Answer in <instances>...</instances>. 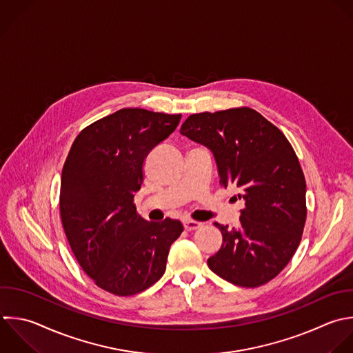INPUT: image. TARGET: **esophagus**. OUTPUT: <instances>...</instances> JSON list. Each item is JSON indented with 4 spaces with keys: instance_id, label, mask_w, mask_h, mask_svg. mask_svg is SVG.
Segmentation results:
<instances>
[{
    "instance_id": "esophagus-1",
    "label": "esophagus",
    "mask_w": 353,
    "mask_h": 353,
    "mask_svg": "<svg viewBox=\"0 0 353 353\" xmlns=\"http://www.w3.org/2000/svg\"><path fill=\"white\" fill-rule=\"evenodd\" d=\"M183 226H185V229L186 230H196V229H199L200 226H201V223L200 222H197V221H192V219H183Z\"/></svg>"
}]
</instances>
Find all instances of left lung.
<instances>
[{"label": "left lung", "instance_id": "left-lung-1", "mask_svg": "<svg viewBox=\"0 0 353 353\" xmlns=\"http://www.w3.org/2000/svg\"><path fill=\"white\" fill-rule=\"evenodd\" d=\"M181 134L208 148L219 183L244 201L237 229L215 226L222 245L208 268L240 287L276 277L296 251L306 219V183L284 134L250 108L189 116Z\"/></svg>", "mask_w": 353, "mask_h": 353}]
</instances>
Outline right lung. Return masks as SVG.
<instances>
[{"mask_svg": "<svg viewBox=\"0 0 353 353\" xmlns=\"http://www.w3.org/2000/svg\"><path fill=\"white\" fill-rule=\"evenodd\" d=\"M181 117L117 110L84 128L65 161L59 205L66 237L83 270L112 294L128 296L153 285L183 230L176 219H143L134 204L146 156Z\"/></svg>", "mask_w": 353, "mask_h": 353, "instance_id": "add662e5", "label": "right lung"}]
</instances>
